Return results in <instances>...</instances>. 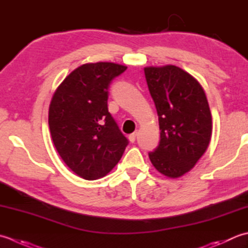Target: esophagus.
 I'll return each instance as SVG.
<instances>
[{"mask_svg":"<svg viewBox=\"0 0 248 248\" xmlns=\"http://www.w3.org/2000/svg\"><path fill=\"white\" fill-rule=\"evenodd\" d=\"M137 135H138L137 131H135V133L130 134V135L128 136V139H129V141H130L131 143H134V142H135V141H136V138H137Z\"/></svg>","mask_w":248,"mask_h":248,"instance_id":"34e87169","label":"esophagus"}]
</instances>
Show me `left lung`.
Listing matches in <instances>:
<instances>
[{"mask_svg":"<svg viewBox=\"0 0 248 248\" xmlns=\"http://www.w3.org/2000/svg\"><path fill=\"white\" fill-rule=\"evenodd\" d=\"M144 75L158 115L160 141L149 153L161 174L179 178L193 168L212 135V115L200 83L174 65L145 67Z\"/></svg>","mask_w":248,"mask_h":248,"instance_id":"left-lung-1","label":"left lung"}]
</instances>
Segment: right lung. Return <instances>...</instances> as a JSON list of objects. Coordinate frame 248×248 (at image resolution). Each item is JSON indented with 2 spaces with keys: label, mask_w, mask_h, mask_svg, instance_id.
Wrapping results in <instances>:
<instances>
[{
  "label": "right lung",
  "mask_w": 248,
  "mask_h": 248,
  "mask_svg": "<svg viewBox=\"0 0 248 248\" xmlns=\"http://www.w3.org/2000/svg\"><path fill=\"white\" fill-rule=\"evenodd\" d=\"M126 68L109 62L81 65L60 84L50 104L48 122L55 149L85 180L110 172L128 144L108 111L110 84Z\"/></svg>",
  "instance_id": "obj_1"
}]
</instances>
